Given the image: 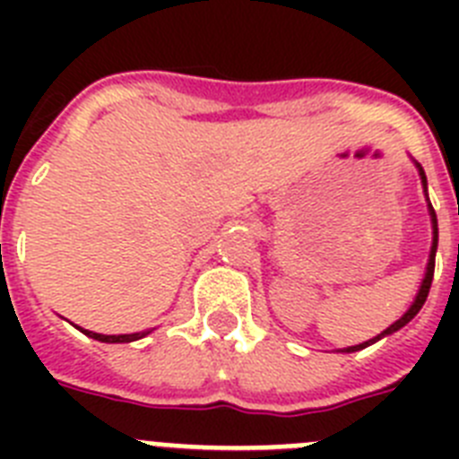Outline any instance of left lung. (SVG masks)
<instances>
[{"label": "left lung", "instance_id": "1", "mask_svg": "<svg viewBox=\"0 0 459 459\" xmlns=\"http://www.w3.org/2000/svg\"><path fill=\"white\" fill-rule=\"evenodd\" d=\"M413 165H416V169H419L420 184H423L425 200H428L429 221H432V248H429V259H428V266H425L423 282H420L419 294H416V299H413V303H411V306H409V310L404 312L403 317L397 319V322H393L391 326L386 328V331H381V333L375 335V338L366 340V342H360V344H354V347H344V350H338V351H342V354H351V351L366 350V347H370V344L379 342L381 338H386V335H393V333H395V331H400V328H403V326H407V324L411 322V319L416 317V315H419V310H420V307H423L425 299H428V294H429V285H432V275H435V255H437V243H439V227H437V213H435V209H432V204H429V197H428V179H425L423 168H420V163H416V160H413Z\"/></svg>", "mask_w": 459, "mask_h": 459}]
</instances>
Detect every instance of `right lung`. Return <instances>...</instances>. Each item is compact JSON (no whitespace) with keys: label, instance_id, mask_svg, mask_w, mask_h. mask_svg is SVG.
Listing matches in <instances>:
<instances>
[{"label":"right lung","instance_id":"obj_1","mask_svg":"<svg viewBox=\"0 0 459 459\" xmlns=\"http://www.w3.org/2000/svg\"><path fill=\"white\" fill-rule=\"evenodd\" d=\"M78 331H82L84 335H89V338L93 340H99V342H109V344H115V342H135V340L144 338V335H149L153 331V328H147V331H142V333H124V335H103V333H93V331H87V328H80Z\"/></svg>","mask_w":459,"mask_h":459}]
</instances>
